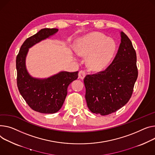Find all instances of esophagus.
Wrapping results in <instances>:
<instances>
[{
  "instance_id": "obj_1",
  "label": "esophagus",
  "mask_w": 155,
  "mask_h": 155,
  "mask_svg": "<svg viewBox=\"0 0 155 155\" xmlns=\"http://www.w3.org/2000/svg\"><path fill=\"white\" fill-rule=\"evenodd\" d=\"M85 75H86V74H85V71H84V70H80V71H79V73H78V77H79L80 79L83 80V79L85 78Z\"/></svg>"
}]
</instances>
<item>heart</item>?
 Instances as JSON below:
<instances>
[{
	"label": "heart",
	"instance_id": "heart-1",
	"mask_svg": "<svg viewBox=\"0 0 155 155\" xmlns=\"http://www.w3.org/2000/svg\"><path fill=\"white\" fill-rule=\"evenodd\" d=\"M116 50L114 41L99 32L90 33L80 38L75 51L80 57H87V67L92 71H100L109 64Z\"/></svg>",
	"mask_w": 155,
	"mask_h": 155
}]
</instances>
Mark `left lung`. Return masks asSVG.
I'll use <instances>...</instances> for the list:
<instances>
[{"instance_id": "obj_1", "label": "left lung", "mask_w": 155, "mask_h": 155, "mask_svg": "<svg viewBox=\"0 0 155 155\" xmlns=\"http://www.w3.org/2000/svg\"><path fill=\"white\" fill-rule=\"evenodd\" d=\"M121 43L112 63L104 71L84 78L89 110L107 115L125 105L138 77L137 54L128 36L121 32Z\"/></svg>"}]
</instances>
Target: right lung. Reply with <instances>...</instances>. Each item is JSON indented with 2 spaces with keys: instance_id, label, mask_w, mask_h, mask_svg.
<instances>
[{
  "instance_id": "obj_1",
  "label": "right lung",
  "mask_w": 155,
  "mask_h": 155,
  "mask_svg": "<svg viewBox=\"0 0 155 155\" xmlns=\"http://www.w3.org/2000/svg\"><path fill=\"white\" fill-rule=\"evenodd\" d=\"M57 28H43L27 38L16 58L17 84L20 94L28 105L42 113H54L62 107L70 84L78 78V71H60L47 78L31 77L26 68L28 48L58 32Z\"/></svg>"
}]
</instances>
